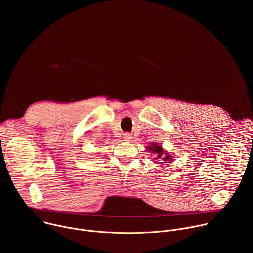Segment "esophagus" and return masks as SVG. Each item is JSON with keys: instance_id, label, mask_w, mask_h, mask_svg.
Listing matches in <instances>:
<instances>
[{"instance_id": "34e87169", "label": "esophagus", "mask_w": 253, "mask_h": 253, "mask_svg": "<svg viewBox=\"0 0 253 253\" xmlns=\"http://www.w3.org/2000/svg\"><path fill=\"white\" fill-rule=\"evenodd\" d=\"M123 139H124V141H130L132 139V135L129 133H125L123 136Z\"/></svg>"}]
</instances>
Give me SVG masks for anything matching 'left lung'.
I'll use <instances>...</instances> for the list:
<instances>
[{
  "label": "left lung",
  "mask_w": 253,
  "mask_h": 253,
  "mask_svg": "<svg viewBox=\"0 0 253 253\" xmlns=\"http://www.w3.org/2000/svg\"><path fill=\"white\" fill-rule=\"evenodd\" d=\"M147 151L154 154L155 157L153 158V160H158L160 159V162H158V164H165V163H170L173 160V156L165 151L161 145H159L158 143H151V146H147Z\"/></svg>",
  "instance_id": "obj_1"
}]
</instances>
